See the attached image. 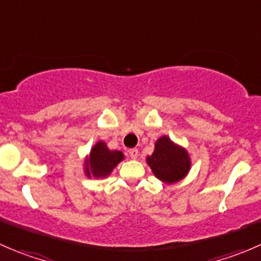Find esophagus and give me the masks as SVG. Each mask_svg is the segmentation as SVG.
<instances>
[{
  "label": "esophagus",
  "mask_w": 261,
  "mask_h": 261,
  "mask_svg": "<svg viewBox=\"0 0 261 261\" xmlns=\"http://www.w3.org/2000/svg\"><path fill=\"white\" fill-rule=\"evenodd\" d=\"M128 155H130L131 159H138L139 150L138 149H130L128 150Z\"/></svg>",
  "instance_id": "esophagus-1"
}]
</instances>
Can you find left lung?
<instances>
[{
    "label": "left lung",
    "mask_w": 261,
    "mask_h": 261,
    "mask_svg": "<svg viewBox=\"0 0 261 261\" xmlns=\"http://www.w3.org/2000/svg\"><path fill=\"white\" fill-rule=\"evenodd\" d=\"M146 163L155 177L167 184L183 179L192 164L188 151L168 136L158 139L154 152L146 158Z\"/></svg>",
    "instance_id": "obj_1"
}]
</instances>
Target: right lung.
Here are the masks:
<instances>
[{"label": "right lung", "instance_id": "obj_1", "mask_svg": "<svg viewBox=\"0 0 261 261\" xmlns=\"http://www.w3.org/2000/svg\"><path fill=\"white\" fill-rule=\"evenodd\" d=\"M123 159L122 151L110 150L105 141H98L84 160V174L88 178H106Z\"/></svg>", "mask_w": 261, "mask_h": 261}]
</instances>
